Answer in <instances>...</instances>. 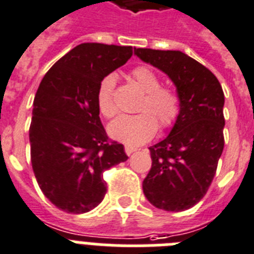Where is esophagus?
<instances>
[{"instance_id":"esophagus-1","label":"esophagus","mask_w":254,"mask_h":254,"mask_svg":"<svg viewBox=\"0 0 254 254\" xmlns=\"http://www.w3.org/2000/svg\"><path fill=\"white\" fill-rule=\"evenodd\" d=\"M136 150H137V149L133 148V146H129V145H126V146H125V151H126V154H127V155H131V154L135 153Z\"/></svg>"}]
</instances>
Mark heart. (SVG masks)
Here are the masks:
<instances>
[{"mask_svg": "<svg viewBox=\"0 0 254 254\" xmlns=\"http://www.w3.org/2000/svg\"><path fill=\"white\" fill-rule=\"evenodd\" d=\"M133 81L145 92L135 116H121L109 126V135L114 140L127 145H141L149 141L158 129V120L162 128H168L176 122L180 114L177 94L168 87L160 86V79L148 66H137L131 73ZM116 77L106 75L97 88V108L106 118H112L118 109L113 99Z\"/></svg>", "mask_w": 254, "mask_h": 254, "instance_id": "heart-1", "label": "heart"}]
</instances>
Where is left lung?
<instances>
[{
	"instance_id": "obj_1",
	"label": "left lung",
	"mask_w": 254,
	"mask_h": 254,
	"mask_svg": "<svg viewBox=\"0 0 254 254\" xmlns=\"http://www.w3.org/2000/svg\"><path fill=\"white\" fill-rule=\"evenodd\" d=\"M135 55L168 75L180 100L168 136L149 148L144 195L159 209L185 211L205 195L224 150V91L209 69L181 51L135 49Z\"/></svg>"
}]
</instances>
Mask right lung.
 Wrapping results in <instances>:
<instances>
[{
    "mask_svg": "<svg viewBox=\"0 0 254 254\" xmlns=\"http://www.w3.org/2000/svg\"><path fill=\"white\" fill-rule=\"evenodd\" d=\"M132 56L131 46L81 43L50 68L33 101L30 160L40 189L68 213H86L105 196L103 173L128 159L108 142L97 108L101 79Z\"/></svg>",
    "mask_w": 254,
    "mask_h": 254,
    "instance_id": "add662e5",
    "label": "right lung"
}]
</instances>
